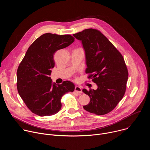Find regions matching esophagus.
Masks as SVG:
<instances>
[{"label": "esophagus", "instance_id": "34e87169", "mask_svg": "<svg viewBox=\"0 0 150 150\" xmlns=\"http://www.w3.org/2000/svg\"><path fill=\"white\" fill-rule=\"evenodd\" d=\"M75 92H77L78 93H82V89L80 87H78V86H76L75 87Z\"/></svg>", "mask_w": 150, "mask_h": 150}]
</instances>
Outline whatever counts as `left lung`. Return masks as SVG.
I'll return each mask as SVG.
<instances>
[{
  "label": "left lung",
  "instance_id": "obj_1",
  "mask_svg": "<svg viewBox=\"0 0 150 150\" xmlns=\"http://www.w3.org/2000/svg\"><path fill=\"white\" fill-rule=\"evenodd\" d=\"M82 41L85 52L88 79L97 83L96 90L83 89L90 101L83 109L97 115L112 111L126 89L128 71L122 54L99 30L85 29L73 35Z\"/></svg>",
  "mask_w": 150,
  "mask_h": 150
}]
</instances>
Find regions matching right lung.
<instances>
[{
  "instance_id": "add662e5",
  "label": "right lung",
  "mask_w": 150,
  "mask_h": 150,
  "mask_svg": "<svg viewBox=\"0 0 150 150\" xmlns=\"http://www.w3.org/2000/svg\"><path fill=\"white\" fill-rule=\"evenodd\" d=\"M75 38L69 34L46 33L37 38L28 49L17 69V90L33 113L40 116H51L61 109V98L73 92L75 85L63 81L52 83L51 69L54 67L56 51L71 45Z\"/></svg>"
}]
</instances>
